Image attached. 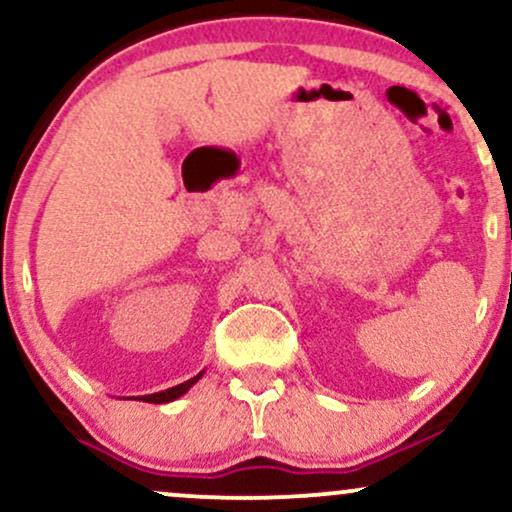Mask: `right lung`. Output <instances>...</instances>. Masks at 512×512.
Instances as JSON below:
<instances>
[{"instance_id":"right-lung-1","label":"right lung","mask_w":512,"mask_h":512,"mask_svg":"<svg viewBox=\"0 0 512 512\" xmlns=\"http://www.w3.org/2000/svg\"><path fill=\"white\" fill-rule=\"evenodd\" d=\"M197 379H200V374H197V377H193V379L183 381V384L171 386V389L159 391V393H152V396H145V400H147V403H169V400H176L178 396H183V393H186V391L190 389V386L195 384Z\"/></svg>"}]
</instances>
